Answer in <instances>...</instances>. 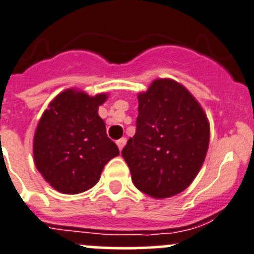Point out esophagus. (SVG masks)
Listing matches in <instances>:
<instances>
[{
    "mask_svg": "<svg viewBox=\"0 0 254 254\" xmlns=\"http://www.w3.org/2000/svg\"><path fill=\"white\" fill-rule=\"evenodd\" d=\"M125 144H127V139L125 138H122V139H119V140H116V145H118L119 150H122V149L124 148Z\"/></svg>",
    "mask_w": 254,
    "mask_h": 254,
    "instance_id": "1",
    "label": "esophagus"
}]
</instances>
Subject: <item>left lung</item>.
<instances>
[{
  "label": "left lung",
  "mask_w": 254,
  "mask_h": 254,
  "mask_svg": "<svg viewBox=\"0 0 254 254\" xmlns=\"http://www.w3.org/2000/svg\"><path fill=\"white\" fill-rule=\"evenodd\" d=\"M138 101L136 131L122 155L139 190L169 198L188 188L202 168L209 123L193 95L174 80H155Z\"/></svg>",
  "instance_id": "1"
}]
</instances>
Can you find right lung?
<instances>
[{"mask_svg": "<svg viewBox=\"0 0 254 254\" xmlns=\"http://www.w3.org/2000/svg\"><path fill=\"white\" fill-rule=\"evenodd\" d=\"M106 94L89 96L73 89L59 94L42 114L34 138L37 170L52 188L77 194L92 188L119 149L98 114Z\"/></svg>", "mask_w": 254, "mask_h": 254, "instance_id": "right-lung-1", "label": "right lung"}]
</instances>
